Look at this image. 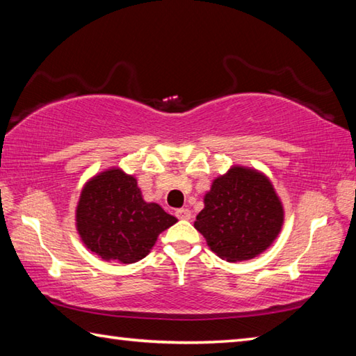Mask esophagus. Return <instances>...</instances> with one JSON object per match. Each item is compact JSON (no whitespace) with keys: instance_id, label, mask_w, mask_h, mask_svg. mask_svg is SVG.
Wrapping results in <instances>:
<instances>
[{"instance_id":"obj_1","label":"esophagus","mask_w":356,"mask_h":356,"mask_svg":"<svg viewBox=\"0 0 356 356\" xmlns=\"http://www.w3.org/2000/svg\"><path fill=\"white\" fill-rule=\"evenodd\" d=\"M176 216H177L179 220H190L191 218L190 209H177L176 210Z\"/></svg>"}]
</instances>
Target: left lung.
<instances>
[{
    "instance_id": "8db88e82",
    "label": "left lung",
    "mask_w": 356,
    "mask_h": 356,
    "mask_svg": "<svg viewBox=\"0 0 356 356\" xmlns=\"http://www.w3.org/2000/svg\"><path fill=\"white\" fill-rule=\"evenodd\" d=\"M282 222L284 209L268 177L251 168L232 166L213 180L195 227L216 256L240 262L267 250Z\"/></svg>"
}]
</instances>
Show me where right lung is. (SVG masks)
I'll use <instances>...</instances> for the list:
<instances>
[{
	"label": "right lung",
	"mask_w": 356,
	"mask_h": 356,
	"mask_svg": "<svg viewBox=\"0 0 356 356\" xmlns=\"http://www.w3.org/2000/svg\"><path fill=\"white\" fill-rule=\"evenodd\" d=\"M76 231L88 250L104 261L134 264L146 257L165 229L177 222L159 204L143 200L134 176L111 168L83 186Z\"/></svg>",
	"instance_id": "right-lung-1"
}]
</instances>
